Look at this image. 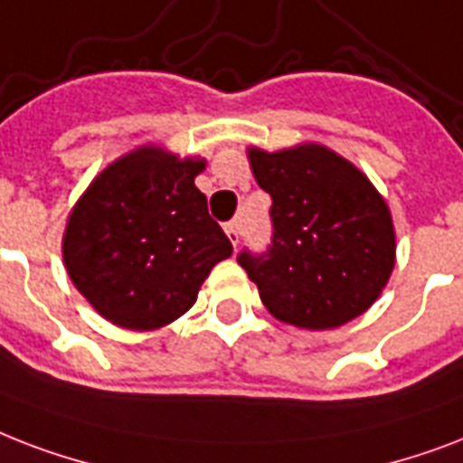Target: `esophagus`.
<instances>
[{
    "label": "esophagus",
    "mask_w": 463,
    "mask_h": 463,
    "mask_svg": "<svg viewBox=\"0 0 463 463\" xmlns=\"http://www.w3.org/2000/svg\"><path fill=\"white\" fill-rule=\"evenodd\" d=\"M224 232H227V236H229V241H232V246H239V239H241V224H239V222H229L227 227H224Z\"/></svg>",
    "instance_id": "esophagus-1"
}]
</instances>
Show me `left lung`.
<instances>
[{"mask_svg":"<svg viewBox=\"0 0 463 463\" xmlns=\"http://www.w3.org/2000/svg\"><path fill=\"white\" fill-rule=\"evenodd\" d=\"M258 185L270 193L268 249L236 260L258 285L272 317L324 331L360 317L393 270L389 207L367 175L331 149H250Z\"/></svg>","mask_w":463,"mask_h":463,"instance_id":"1","label":"left lung"}]
</instances>
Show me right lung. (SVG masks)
<instances>
[{"label": "right lung", "mask_w": 463, "mask_h": 463, "mask_svg": "<svg viewBox=\"0 0 463 463\" xmlns=\"http://www.w3.org/2000/svg\"><path fill=\"white\" fill-rule=\"evenodd\" d=\"M203 161L142 146L110 164L71 210L62 256L101 317L152 331L191 309L232 241L195 188Z\"/></svg>", "instance_id": "1"}]
</instances>
